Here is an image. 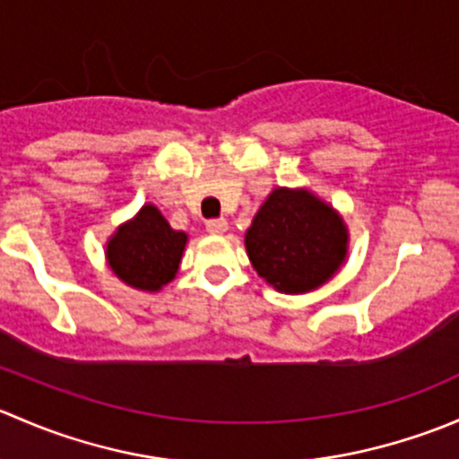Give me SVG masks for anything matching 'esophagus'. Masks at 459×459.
Returning a JSON list of instances; mask_svg holds the SVG:
<instances>
[{"label": "esophagus", "instance_id": "1", "mask_svg": "<svg viewBox=\"0 0 459 459\" xmlns=\"http://www.w3.org/2000/svg\"><path fill=\"white\" fill-rule=\"evenodd\" d=\"M206 230L212 235H224L226 230H229V221H226L224 217H220V220H208Z\"/></svg>", "mask_w": 459, "mask_h": 459}]
</instances>
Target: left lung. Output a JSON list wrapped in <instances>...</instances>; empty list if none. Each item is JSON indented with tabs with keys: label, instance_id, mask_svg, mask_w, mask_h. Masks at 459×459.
<instances>
[{
	"label": "left lung",
	"instance_id": "obj_1",
	"mask_svg": "<svg viewBox=\"0 0 459 459\" xmlns=\"http://www.w3.org/2000/svg\"><path fill=\"white\" fill-rule=\"evenodd\" d=\"M248 259L266 284L304 295L326 284L349 255V226L308 188H273L244 235Z\"/></svg>",
	"mask_w": 459,
	"mask_h": 459
}]
</instances>
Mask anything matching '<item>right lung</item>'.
<instances>
[{"mask_svg": "<svg viewBox=\"0 0 459 459\" xmlns=\"http://www.w3.org/2000/svg\"><path fill=\"white\" fill-rule=\"evenodd\" d=\"M186 242L188 235L170 229L155 204H143L108 238L106 262L126 286L157 293L178 275Z\"/></svg>", "mask_w": 459, "mask_h": 459, "instance_id": "obj_1", "label": "right lung"}]
</instances>
